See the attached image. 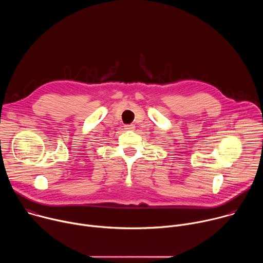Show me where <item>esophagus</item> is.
<instances>
[{"mask_svg": "<svg viewBox=\"0 0 263 263\" xmlns=\"http://www.w3.org/2000/svg\"><path fill=\"white\" fill-rule=\"evenodd\" d=\"M125 129L126 130H134L135 129V126L134 125H127V126H125Z\"/></svg>", "mask_w": 263, "mask_h": 263, "instance_id": "esophagus-1", "label": "esophagus"}]
</instances>
